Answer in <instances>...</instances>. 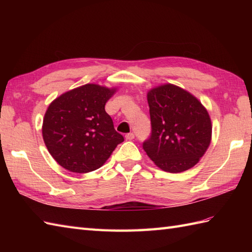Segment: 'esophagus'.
Listing matches in <instances>:
<instances>
[{
    "instance_id": "esophagus-1",
    "label": "esophagus",
    "mask_w": 252,
    "mask_h": 252,
    "mask_svg": "<svg viewBox=\"0 0 252 252\" xmlns=\"http://www.w3.org/2000/svg\"><path fill=\"white\" fill-rule=\"evenodd\" d=\"M126 138L127 141H132L133 138H134V133H127V134L126 135Z\"/></svg>"
}]
</instances>
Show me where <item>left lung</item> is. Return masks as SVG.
<instances>
[{"mask_svg":"<svg viewBox=\"0 0 252 252\" xmlns=\"http://www.w3.org/2000/svg\"><path fill=\"white\" fill-rule=\"evenodd\" d=\"M152 133L143 148L155 164L170 173L189 170L211 142L212 126L205 107L194 95L173 84L147 93Z\"/></svg>","mask_w":252,"mask_h":252,"instance_id":"left-lung-1","label":"left lung"}]
</instances>
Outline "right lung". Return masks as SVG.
Segmentation results:
<instances>
[{
  "label": "right lung",
  "mask_w": 252,
  "mask_h": 252,
  "mask_svg": "<svg viewBox=\"0 0 252 252\" xmlns=\"http://www.w3.org/2000/svg\"><path fill=\"white\" fill-rule=\"evenodd\" d=\"M115 92L116 89L89 83L50 104L42 134L47 151L63 168L76 173L98 169L125 140L105 110Z\"/></svg>",
  "instance_id": "obj_1"
}]
</instances>
